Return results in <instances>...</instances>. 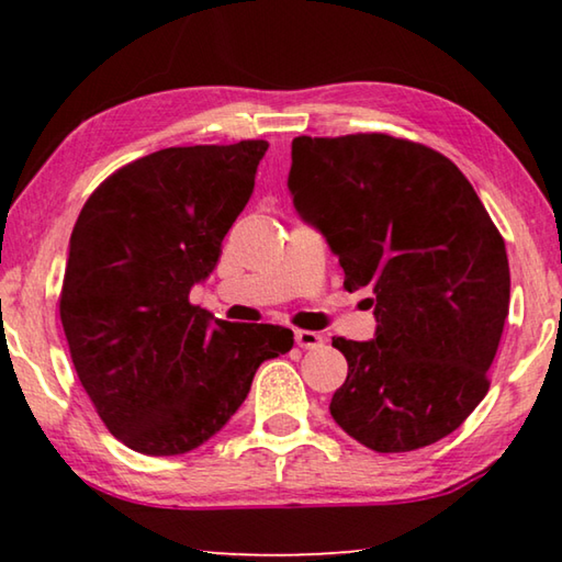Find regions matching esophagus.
<instances>
[{
	"label": "esophagus",
	"instance_id": "obj_1",
	"mask_svg": "<svg viewBox=\"0 0 562 562\" xmlns=\"http://www.w3.org/2000/svg\"><path fill=\"white\" fill-rule=\"evenodd\" d=\"M294 341H297V347L302 349H317L322 347V335H317V331H310V329H300L294 331Z\"/></svg>",
	"mask_w": 562,
	"mask_h": 562
}]
</instances>
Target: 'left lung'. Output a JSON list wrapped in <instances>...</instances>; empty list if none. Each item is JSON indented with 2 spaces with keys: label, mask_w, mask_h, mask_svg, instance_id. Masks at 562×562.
<instances>
[{
  "label": "left lung",
  "mask_w": 562,
  "mask_h": 562,
  "mask_svg": "<svg viewBox=\"0 0 562 562\" xmlns=\"http://www.w3.org/2000/svg\"><path fill=\"white\" fill-rule=\"evenodd\" d=\"M288 188L325 235L376 331L331 339L349 372L329 414L379 453L424 449L488 392L508 317L506 243L449 158L384 133L292 140Z\"/></svg>",
  "instance_id": "8db88e82"
}]
</instances>
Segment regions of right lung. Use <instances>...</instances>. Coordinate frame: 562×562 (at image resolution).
<instances>
[{
	"instance_id": "obj_1",
	"label": "right lung",
	"mask_w": 562,
	"mask_h": 562,
	"mask_svg": "<svg viewBox=\"0 0 562 562\" xmlns=\"http://www.w3.org/2000/svg\"><path fill=\"white\" fill-rule=\"evenodd\" d=\"M268 140L164 148L93 190L69 240L59 315L81 386L128 449L178 456L231 422L292 329L190 304L243 213Z\"/></svg>"
}]
</instances>
